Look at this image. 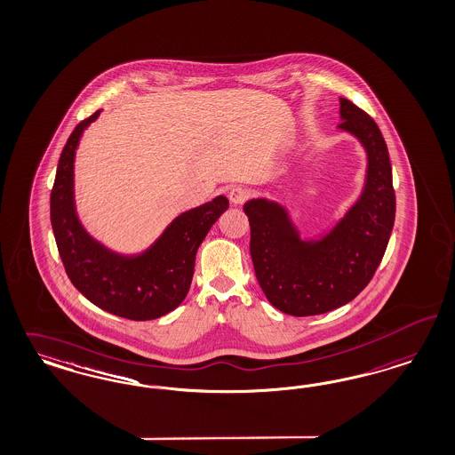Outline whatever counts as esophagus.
I'll return each mask as SVG.
<instances>
[{"label": "esophagus", "instance_id": "1", "mask_svg": "<svg viewBox=\"0 0 455 455\" xmlns=\"http://www.w3.org/2000/svg\"><path fill=\"white\" fill-rule=\"evenodd\" d=\"M251 189L245 188V187H234L228 193V198L234 204H242L251 198Z\"/></svg>", "mask_w": 455, "mask_h": 455}]
</instances>
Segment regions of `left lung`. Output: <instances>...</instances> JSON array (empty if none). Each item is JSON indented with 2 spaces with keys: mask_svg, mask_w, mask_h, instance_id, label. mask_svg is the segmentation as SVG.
<instances>
[{
  "mask_svg": "<svg viewBox=\"0 0 455 455\" xmlns=\"http://www.w3.org/2000/svg\"><path fill=\"white\" fill-rule=\"evenodd\" d=\"M343 123L368 155L360 200L328 235L300 240L285 208L251 200V255L257 281L268 302L291 315H315L341 307L373 279L395 223V189L387 142L375 121L347 99H339Z\"/></svg>",
  "mask_w": 455,
  "mask_h": 455,
  "instance_id": "8db88e82",
  "label": "left lung"
}]
</instances>
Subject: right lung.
I'll return each mask as SVG.
<instances>
[{
    "mask_svg": "<svg viewBox=\"0 0 455 455\" xmlns=\"http://www.w3.org/2000/svg\"><path fill=\"white\" fill-rule=\"evenodd\" d=\"M100 110L74 129L59 159L50 195V220L65 272L97 307L132 321H149L176 309L188 294L195 257L204 236L228 208L225 196L172 220L141 255L108 251L80 225L74 204V159L84 129Z\"/></svg>",
    "mask_w": 455,
    "mask_h": 455,
    "instance_id": "obj_1",
    "label": "right lung"
}]
</instances>
